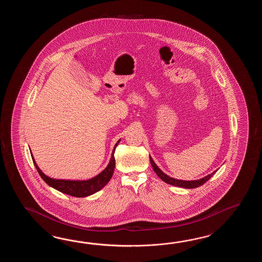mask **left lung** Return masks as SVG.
Instances as JSON below:
<instances>
[{"mask_svg": "<svg viewBox=\"0 0 262 262\" xmlns=\"http://www.w3.org/2000/svg\"><path fill=\"white\" fill-rule=\"evenodd\" d=\"M150 165L154 168L155 172L157 174V176L159 178L161 179L162 181H164L165 183H167L168 184H171L174 186H179V187H184V188H188V189H192V188H195V187H199L202 184H205L208 180H210V178L212 177V175L214 173L216 172L217 170L213 171L212 174H209L205 176L204 178L200 179V180H195V181H183V180H177V179L171 178L169 176H167V174L162 171L161 169L159 167L156 166V163L152 160V158L150 157Z\"/></svg>", "mask_w": 262, "mask_h": 262, "instance_id": "1", "label": "left lung"}]
</instances>
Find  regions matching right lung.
<instances>
[{"label": "right lung", "instance_id": "right-lung-1", "mask_svg": "<svg viewBox=\"0 0 262 262\" xmlns=\"http://www.w3.org/2000/svg\"><path fill=\"white\" fill-rule=\"evenodd\" d=\"M120 140L121 139H119L117 143L114 146V149L112 150V158H111V161L108 163L107 167L94 178L86 180V181L57 180V179L50 178L41 171V169L37 166L36 162L34 161L33 155H32V158H33L35 168L37 169L41 178L43 179L45 182L49 184L50 186L53 187L54 189L60 191L63 194H67V195L77 196V198H84V196H88V195L95 194L97 191L102 189L111 181L112 174L114 171V167H115L114 152H115V149L117 147L118 143L120 142Z\"/></svg>", "mask_w": 262, "mask_h": 262}]
</instances>
